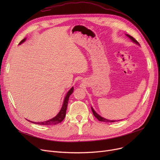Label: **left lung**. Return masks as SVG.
Listing matches in <instances>:
<instances>
[{
    "instance_id": "1",
    "label": "left lung",
    "mask_w": 160,
    "mask_h": 160,
    "mask_svg": "<svg viewBox=\"0 0 160 160\" xmlns=\"http://www.w3.org/2000/svg\"><path fill=\"white\" fill-rule=\"evenodd\" d=\"M127 35V36H128L133 42H134V43H136V44H138V45H139V43H138V41L137 40H136L135 39H134L132 36H130V35H128V34H126ZM91 110H92V112H93V115H94V116L96 117V118L98 120V121H102V122H117V121H121V120H118V121H116V120H109V119H104V118H103V117H102L100 115H99L98 113H97V112L93 110V108L91 107Z\"/></svg>"
}]
</instances>
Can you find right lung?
Returning <instances> with one entry per match:
<instances>
[{
	"instance_id": "add662e5",
	"label": "right lung",
	"mask_w": 160,
	"mask_h": 160,
	"mask_svg": "<svg viewBox=\"0 0 160 160\" xmlns=\"http://www.w3.org/2000/svg\"><path fill=\"white\" fill-rule=\"evenodd\" d=\"M25 40H26V38H24L20 42L19 45L22 43L23 42L25 41ZM73 90H74V88H73V87H72L70 89V90L68 92H67V95H66V96L64 98L63 106L61 108L60 112H59L57 114V115L54 117V118L50 119V120H48V121H43V122H32V121H30L31 122H33V123L37 124H39V125H56V124H58V123L61 122L65 119V115H66V110H67V104H68L69 97L72 93Z\"/></svg>"
}]
</instances>
